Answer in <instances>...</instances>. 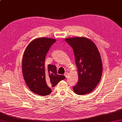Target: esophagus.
I'll return each mask as SVG.
<instances>
[{"label": "esophagus", "instance_id": "obj_1", "mask_svg": "<svg viewBox=\"0 0 122 122\" xmlns=\"http://www.w3.org/2000/svg\"><path fill=\"white\" fill-rule=\"evenodd\" d=\"M68 75H69V73H68V72H66L65 73H64V76H65V77H66V78H67V77H68Z\"/></svg>", "mask_w": 122, "mask_h": 122}]
</instances>
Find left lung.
<instances>
[{"instance_id":"obj_1","label":"left lung","mask_w":122,"mask_h":122,"mask_svg":"<svg viewBox=\"0 0 122 122\" xmlns=\"http://www.w3.org/2000/svg\"><path fill=\"white\" fill-rule=\"evenodd\" d=\"M66 41L73 49L78 73V82L73 87L78 95L92 92L101 80L102 64L96 45L86 37L66 38Z\"/></svg>"}]
</instances>
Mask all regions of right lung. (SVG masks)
Here are the masks:
<instances>
[{
    "mask_svg": "<svg viewBox=\"0 0 122 122\" xmlns=\"http://www.w3.org/2000/svg\"><path fill=\"white\" fill-rule=\"evenodd\" d=\"M56 40L51 38H37L28 45L23 54L22 71L24 79L30 90L41 96L51 94L54 87L66 77L58 75L53 64L45 65L46 54Z\"/></svg>",
    "mask_w": 122,
    "mask_h": 122,
    "instance_id": "1",
    "label": "right lung"
}]
</instances>
